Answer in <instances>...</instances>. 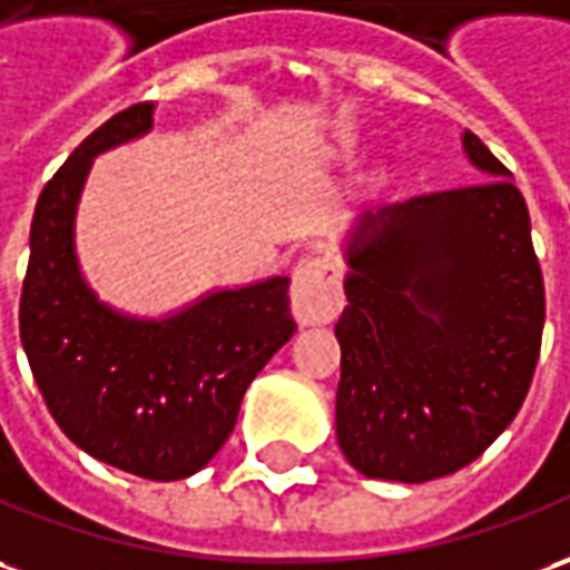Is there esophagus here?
Listing matches in <instances>:
<instances>
[{
    "label": "esophagus",
    "mask_w": 570,
    "mask_h": 570,
    "mask_svg": "<svg viewBox=\"0 0 570 570\" xmlns=\"http://www.w3.org/2000/svg\"><path fill=\"white\" fill-rule=\"evenodd\" d=\"M293 317L302 326L333 321L342 308V272L330 256H305L293 272Z\"/></svg>",
    "instance_id": "esophagus-1"
}]
</instances>
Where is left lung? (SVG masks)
Masks as SVG:
<instances>
[{"instance_id": "1", "label": "left lung", "mask_w": 570, "mask_h": 570, "mask_svg": "<svg viewBox=\"0 0 570 570\" xmlns=\"http://www.w3.org/2000/svg\"><path fill=\"white\" fill-rule=\"evenodd\" d=\"M481 181L364 213L345 237L336 438L367 479L451 475L488 451L534 376L547 298L512 173L463 132Z\"/></svg>"}]
</instances>
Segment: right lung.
Segmentation results:
<instances>
[{
  "label": "right lung",
  "instance_id": "1",
  "mask_svg": "<svg viewBox=\"0 0 570 570\" xmlns=\"http://www.w3.org/2000/svg\"><path fill=\"white\" fill-rule=\"evenodd\" d=\"M150 101L98 126L39 194L21 342L55 423L79 451L150 481L200 472L228 441L249 382L296 333L289 277L213 289L166 317L107 305L82 277L77 206L91 163L154 129Z\"/></svg>",
  "mask_w": 570,
  "mask_h": 570
}]
</instances>
